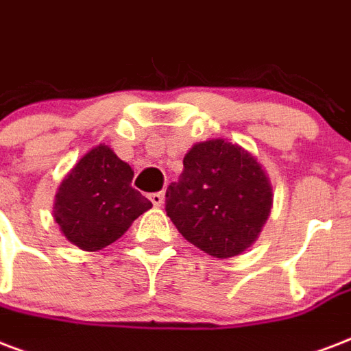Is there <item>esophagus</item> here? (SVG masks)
<instances>
[{"label":"esophagus","instance_id":"obj_1","mask_svg":"<svg viewBox=\"0 0 351 351\" xmlns=\"http://www.w3.org/2000/svg\"><path fill=\"white\" fill-rule=\"evenodd\" d=\"M150 201L154 203V206H161L165 203V194L162 192H156V194L150 195Z\"/></svg>","mask_w":351,"mask_h":351}]
</instances>
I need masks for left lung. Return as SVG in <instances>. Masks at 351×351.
Returning a JSON list of instances; mask_svg holds the SVG:
<instances>
[{
    "label": "left lung",
    "mask_w": 351,
    "mask_h": 351,
    "mask_svg": "<svg viewBox=\"0 0 351 351\" xmlns=\"http://www.w3.org/2000/svg\"><path fill=\"white\" fill-rule=\"evenodd\" d=\"M273 206L267 172L227 138L195 143L183 173L167 189V214L186 241L214 258H232L258 240Z\"/></svg>",
    "instance_id": "1"
}]
</instances>
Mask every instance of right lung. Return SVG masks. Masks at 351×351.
Wrapping results in <instances>:
<instances>
[{"label":"right lung","mask_w":351,"mask_h":351,"mask_svg":"<svg viewBox=\"0 0 351 351\" xmlns=\"http://www.w3.org/2000/svg\"><path fill=\"white\" fill-rule=\"evenodd\" d=\"M133 170L110 146L91 148L54 195V221L73 245L104 249L126 232L152 203L132 186Z\"/></svg>","instance_id":"right-lung-1"}]
</instances>
